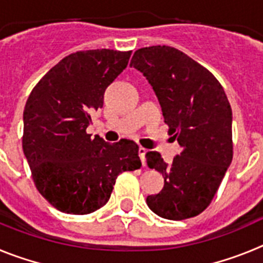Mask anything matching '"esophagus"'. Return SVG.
<instances>
[{
    "instance_id": "34e87169",
    "label": "esophagus",
    "mask_w": 263,
    "mask_h": 263,
    "mask_svg": "<svg viewBox=\"0 0 263 263\" xmlns=\"http://www.w3.org/2000/svg\"><path fill=\"white\" fill-rule=\"evenodd\" d=\"M146 153H147V150H146L145 147L138 148V154H139V158H141V162H142V166H145V163H146V160H145Z\"/></svg>"
}]
</instances>
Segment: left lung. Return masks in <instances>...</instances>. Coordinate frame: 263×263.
Instances as JSON below:
<instances>
[{"instance_id":"obj_1","label":"left lung","mask_w":263,"mask_h":263,"mask_svg":"<svg viewBox=\"0 0 263 263\" xmlns=\"http://www.w3.org/2000/svg\"><path fill=\"white\" fill-rule=\"evenodd\" d=\"M130 67L147 79L180 154L167 164L159 153L146 162L164 178L162 191L147 196L148 208L167 220H184L210 205L233 158L232 109L217 79L170 46L134 52Z\"/></svg>"}]
</instances>
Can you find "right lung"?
<instances>
[{
    "instance_id": "right-lung-1",
    "label": "right lung",
    "mask_w": 263,
    "mask_h": 263,
    "mask_svg": "<svg viewBox=\"0 0 263 263\" xmlns=\"http://www.w3.org/2000/svg\"><path fill=\"white\" fill-rule=\"evenodd\" d=\"M132 51L71 53L41 79L23 110V153L38 191L57 210L87 215L108 203L116 179L142 166L130 139L87 134L90 113L126 68Z\"/></svg>"
}]
</instances>
